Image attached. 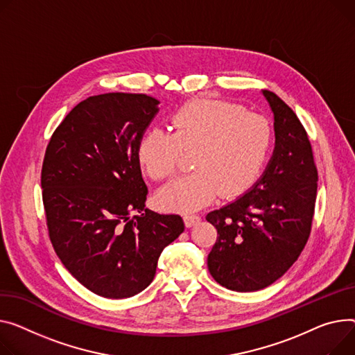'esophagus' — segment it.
Returning a JSON list of instances; mask_svg holds the SVG:
<instances>
[{
    "mask_svg": "<svg viewBox=\"0 0 355 355\" xmlns=\"http://www.w3.org/2000/svg\"><path fill=\"white\" fill-rule=\"evenodd\" d=\"M200 221H201L200 216H184V223H185V227H188V228L194 227Z\"/></svg>",
    "mask_w": 355,
    "mask_h": 355,
    "instance_id": "obj_1",
    "label": "esophagus"
}]
</instances>
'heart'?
Returning <instances> with one entry per match:
<instances>
[{"mask_svg": "<svg viewBox=\"0 0 355 355\" xmlns=\"http://www.w3.org/2000/svg\"><path fill=\"white\" fill-rule=\"evenodd\" d=\"M171 134L151 128L137 146V159L155 181L171 178L181 151L193 153V174L158 193V204L170 211H197L221 194L237 197L261 173L268 157L272 130L266 116L243 105L197 98L181 105L170 118Z\"/></svg>", "mask_w": 355, "mask_h": 355, "instance_id": "heart-1", "label": "heart"}]
</instances>
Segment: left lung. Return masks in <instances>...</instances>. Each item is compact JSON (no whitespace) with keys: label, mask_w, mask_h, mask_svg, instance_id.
I'll list each match as a JSON object with an SVG mask.
<instances>
[{"label":"left lung","mask_w":355,"mask_h":355,"mask_svg":"<svg viewBox=\"0 0 355 355\" xmlns=\"http://www.w3.org/2000/svg\"><path fill=\"white\" fill-rule=\"evenodd\" d=\"M263 96L275 131L267 168L244 196L205 217L218 232L207 259L209 274L239 293L271 286L297 261L310 237L317 197L318 173L309 135L278 96L268 89Z\"/></svg>","instance_id":"left-lung-1"}]
</instances>
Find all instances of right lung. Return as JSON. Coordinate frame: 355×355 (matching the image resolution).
<instances>
[{"mask_svg": "<svg viewBox=\"0 0 355 355\" xmlns=\"http://www.w3.org/2000/svg\"><path fill=\"white\" fill-rule=\"evenodd\" d=\"M158 104L146 94L89 97L45 151L41 188L53 247L71 275L105 298L146 290L162 250L184 231L180 216L146 208L137 146Z\"/></svg>", "mask_w": 355, "mask_h": 355, "instance_id": "right-lung-1", "label": "right lung"}]
</instances>
